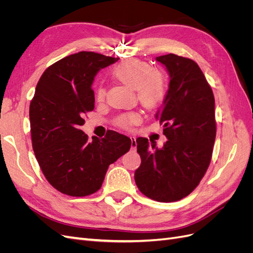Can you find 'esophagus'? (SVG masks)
Here are the masks:
<instances>
[{
	"mask_svg": "<svg viewBox=\"0 0 253 253\" xmlns=\"http://www.w3.org/2000/svg\"><path fill=\"white\" fill-rule=\"evenodd\" d=\"M131 140H132V143H131L132 150H136V148H137V142H136V138H135L134 136H131Z\"/></svg>",
	"mask_w": 253,
	"mask_h": 253,
	"instance_id": "esophagus-1",
	"label": "esophagus"
}]
</instances>
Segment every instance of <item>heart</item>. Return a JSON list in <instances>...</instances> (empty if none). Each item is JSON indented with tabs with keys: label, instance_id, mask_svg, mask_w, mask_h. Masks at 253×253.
<instances>
[{
	"label": "heart",
	"instance_id": "obj_1",
	"mask_svg": "<svg viewBox=\"0 0 253 253\" xmlns=\"http://www.w3.org/2000/svg\"><path fill=\"white\" fill-rule=\"evenodd\" d=\"M113 77L126 85L134 88L138 101L147 109H155L163 103L167 94V81L164 74L152 68L142 60L127 58L122 60L113 70ZM105 88L100 85L96 91V99L102 101ZM138 112L122 114L116 119V125L122 128H129L140 121Z\"/></svg>",
	"mask_w": 253,
	"mask_h": 253
}]
</instances>
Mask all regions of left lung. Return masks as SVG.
Listing matches in <instances>:
<instances>
[{"label": "left lung", "instance_id": "left-lung-1", "mask_svg": "<svg viewBox=\"0 0 253 253\" xmlns=\"http://www.w3.org/2000/svg\"><path fill=\"white\" fill-rule=\"evenodd\" d=\"M156 60L171 78L156 114L168 141L158 149L147 138H137L141 165L135 171V182L151 200L172 203L192 192L209 168L216 136L214 96L192 59L169 53Z\"/></svg>", "mask_w": 253, "mask_h": 253}]
</instances>
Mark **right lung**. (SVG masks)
Segmentation results:
<instances>
[{
    "mask_svg": "<svg viewBox=\"0 0 253 253\" xmlns=\"http://www.w3.org/2000/svg\"><path fill=\"white\" fill-rule=\"evenodd\" d=\"M119 58L80 51L48 66L29 105L33 149L45 178L59 192L87 196L101 188L111 164L131 148L115 131L104 138L84 134V115L95 108L91 89L97 72Z\"/></svg>",
    "mask_w": 253,
    "mask_h": 253,
    "instance_id": "add662e5",
    "label": "right lung"
}]
</instances>
